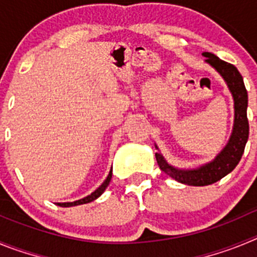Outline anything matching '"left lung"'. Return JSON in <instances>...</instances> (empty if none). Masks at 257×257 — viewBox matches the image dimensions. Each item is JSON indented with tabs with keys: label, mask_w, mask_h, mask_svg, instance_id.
<instances>
[{
	"label": "left lung",
	"mask_w": 257,
	"mask_h": 257,
	"mask_svg": "<svg viewBox=\"0 0 257 257\" xmlns=\"http://www.w3.org/2000/svg\"><path fill=\"white\" fill-rule=\"evenodd\" d=\"M206 63L217 70L220 76L228 85L233 100H234V124L233 133L230 135L228 144L222 149L216 158L210 163L201 166L194 170H179L174 166L169 165L161 153H156L157 162L160 169L165 174L170 175L172 179L181 184L193 185V187H205L210 184L216 183L220 179L231 172L242 158L244 147L248 140V119H247V104H248V95L244 87L243 78L233 64L221 60L211 52H203ZM157 148V145H156ZM158 149V148H157Z\"/></svg>",
	"instance_id": "1"
}]
</instances>
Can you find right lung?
Segmentation results:
<instances>
[{
	"mask_svg": "<svg viewBox=\"0 0 257 257\" xmlns=\"http://www.w3.org/2000/svg\"><path fill=\"white\" fill-rule=\"evenodd\" d=\"M110 179H112V170L109 171V175L108 178L104 180V183L101 184L100 187L97 188L95 192H92L90 196L85 197V198L82 199H78V201H74V202H65V203H58V206H60V207H72V206H78V205H85V203H88V202H92L95 201V199L97 198V197H100L101 194L104 193V190L106 189V187L109 185V181H110Z\"/></svg>",
	"mask_w": 257,
	"mask_h": 257,
	"instance_id": "right-lung-1",
	"label": "right lung"
}]
</instances>
